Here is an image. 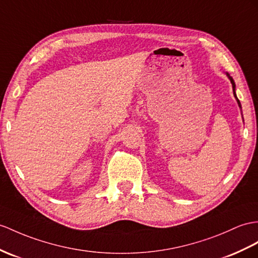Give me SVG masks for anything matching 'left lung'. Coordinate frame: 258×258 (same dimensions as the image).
<instances>
[{
    "label": "left lung",
    "instance_id": "8db88e82",
    "mask_svg": "<svg viewBox=\"0 0 258 258\" xmlns=\"http://www.w3.org/2000/svg\"><path fill=\"white\" fill-rule=\"evenodd\" d=\"M229 75V74H228ZM229 79H230V81H231V83H232V87H233V93H234V96H235V98H236V100H237V103H238V106H240L241 107V104H240V100L237 99V97H236V94H235V83H234V81H233V79H232L230 75H229Z\"/></svg>",
    "mask_w": 258,
    "mask_h": 258
}]
</instances>
